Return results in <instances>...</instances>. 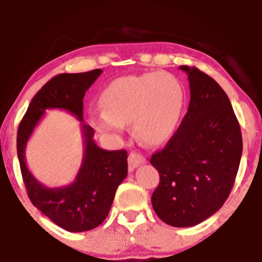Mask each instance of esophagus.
<instances>
[{
	"label": "esophagus",
	"mask_w": 262,
	"mask_h": 262,
	"mask_svg": "<svg viewBox=\"0 0 262 262\" xmlns=\"http://www.w3.org/2000/svg\"><path fill=\"white\" fill-rule=\"evenodd\" d=\"M128 162H129V169H132V171H133V169L136 168V167L140 166V164L146 163V158L143 157L142 154H138V152H136V151H132L130 154H129Z\"/></svg>",
	"instance_id": "34e87169"
}]
</instances>
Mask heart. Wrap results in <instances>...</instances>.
Segmentation results:
<instances>
[{"label": "heart", "instance_id": "b5f03b06", "mask_svg": "<svg viewBox=\"0 0 262 262\" xmlns=\"http://www.w3.org/2000/svg\"><path fill=\"white\" fill-rule=\"evenodd\" d=\"M103 112L91 117L100 133L115 136L132 122L134 134L147 145L173 136L184 105V87L166 72L128 75L111 82L100 96Z\"/></svg>", "mask_w": 262, "mask_h": 262}]
</instances>
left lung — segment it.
Masks as SVG:
<instances>
[{
    "mask_svg": "<svg viewBox=\"0 0 262 262\" xmlns=\"http://www.w3.org/2000/svg\"><path fill=\"white\" fill-rule=\"evenodd\" d=\"M180 69L188 74L189 107L163 150L151 155L160 178L151 204L164 223L190 227L216 213L230 195L243 138L222 87L197 68Z\"/></svg>",
    "mask_w": 262,
    "mask_h": 262,
    "instance_id": "1",
    "label": "left lung"
}]
</instances>
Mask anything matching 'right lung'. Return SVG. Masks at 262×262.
Listing matches in <instances>:
<instances>
[{"mask_svg": "<svg viewBox=\"0 0 262 262\" xmlns=\"http://www.w3.org/2000/svg\"><path fill=\"white\" fill-rule=\"evenodd\" d=\"M102 70L63 73L47 82L27 108L16 134V151L27 194L44 215L70 232L98 227L107 218L117 187L128 175L125 150L107 151L93 140L94 129L83 124V98ZM65 109L81 121L85 152L81 168L69 186L48 188L34 179L25 164L27 141L46 109Z\"/></svg>", "mask_w": 262, "mask_h": 262, "instance_id": "1", "label": "right lung"}]
</instances>
